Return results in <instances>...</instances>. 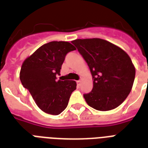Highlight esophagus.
Masks as SVG:
<instances>
[{
	"label": "esophagus",
	"mask_w": 148,
	"mask_h": 148,
	"mask_svg": "<svg viewBox=\"0 0 148 148\" xmlns=\"http://www.w3.org/2000/svg\"><path fill=\"white\" fill-rule=\"evenodd\" d=\"M81 81H77V86H78V87H80V86H81Z\"/></svg>",
	"instance_id": "esophagus-1"
}]
</instances>
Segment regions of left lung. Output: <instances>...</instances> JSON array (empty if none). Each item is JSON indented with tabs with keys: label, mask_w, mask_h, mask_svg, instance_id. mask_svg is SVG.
<instances>
[{
	"label": "left lung",
	"mask_w": 148,
	"mask_h": 148,
	"mask_svg": "<svg viewBox=\"0 0 148 148\" xmlns=\"http://www.w3.org/2000/svg\"><path fill=\"white\" fill-rule=\"evenodd\" d=\"M71 43L92 74V90L84 95L87 103L101 111L121 105L131 92L135 77V67L128 54L101 38L77 39Z\"/></svg>",
	"instance_id": "obj_1"
}]
</instances>
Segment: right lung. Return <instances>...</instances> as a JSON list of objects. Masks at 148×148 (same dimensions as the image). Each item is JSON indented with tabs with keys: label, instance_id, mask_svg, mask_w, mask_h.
Instances as JSON below:
<instances>
[{
	"label": "right lung",
	"instance_id": "right-lung-1",
	"mask_svg": "<svg viewBox=\"0 0 148 148\" xmlns=\"http://www.w3.org/2000/svg\"><path fill=\"white\" fill-rule=\"evenodd\" d=\"M74 50L75 47L67 41H51L39 47L22 64V85L44 112L60 114L76 89L74 81H60L56 77L60 74L66 54Z\"/></svg>",
	"mask_w": 148,
	"mask_h": 148
}]
</instances>
